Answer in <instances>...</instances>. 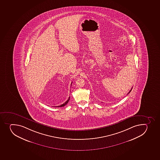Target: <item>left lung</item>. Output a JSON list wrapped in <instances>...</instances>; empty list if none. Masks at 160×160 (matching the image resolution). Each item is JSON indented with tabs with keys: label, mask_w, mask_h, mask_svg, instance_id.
Masks as SVG:
<instances>
[{
	"label": "left lung",
	"mask_w": 160,
	"mask_h": 160,
	"mask_svg": "<svg viewBox=\"0 0 160 160\" xmlns=\"http://www.w3.org/2000/svg\"><path fill=\"white\" fill-rule=\"evenodd\" d=\"M132 88H131V90H130V91H129V92H128V93H130V92H131V91H132Z\"/></svg>",
	"instance_id": "left-lung-1"
}]
</instances>
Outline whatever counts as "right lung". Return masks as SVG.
Wrapping results in <instances>:
<instances>
[{
  "label": "right lung",
  "instance_id": "obj_1",
  "mask_svg": "<svg viewBox=\"0 0 160 160\" xmlns=\"http://www.w3.org/2000/svg\"><path fill=\"white\" fill-rule=\"evenodd\" d=\"M72 83H71V84H72ZM71 85H72V84H71ZM69 99H70V96H69V97L68 99V100H67V101H66V102H65V103H63V104H62V105H60V106H55V107H62L65 106V105H66V104H67V103H68V102L69 101Z\"/></svg>",
  "mask_w": 160,
  "mask_h": 160
}]
</instances>
